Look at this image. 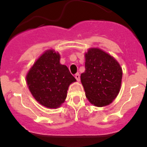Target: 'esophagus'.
I'll list each match as a JSON object with an SVG mask.
<instances>
[{
  "instance_id": "esophagus-1",
  "label": "esophagus",
  "mask_w": 147,
  "mask_h": 147,
  "mask_svg": "<svg viewBox=\"0 0 147 147\" xmlns=\"http://www.w3.org/2000/svg\"><path fill=\"white\" fill-rule=\"evenodd\" d=\"M75 78H76L77 81H78V82L80 81V75H79V73L75 74Z\"/></svg>"
}]
</instances>
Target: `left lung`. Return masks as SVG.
<instances>
[{"instance_id":"obj_1","label":"left lung","mask_w":147,"mask_h":147,"mask_svg":"<svg viewBox=\"0 0 147 147\" xmlns=\"http://www.w3.org/2000/svg\"><path fill=\"white\" fill-rule=\"evenodd\" d=\"M85 58L81 82L87 99L97 107L109 105L120 91L121 67L112 56L98 48L88 49Z\"/></svg>"}]
</instances>
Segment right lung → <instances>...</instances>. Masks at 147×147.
Masks as SVG:
<instances>
[{
  "label": "right lung",
  "instance_id": "right-lung-1",
  "mask_svg": "<svg viewBox=\"0 0 147 147\" xmlns=\"http://www.w3.org/2000/svg\"><path fill=\"white\" fill-rule=\"evenodd\" d=\"M60 55L54 50L45 52L29 70L27 84L35 99L48 108H57L64 102L69 85L76 81L66 65L60 63Z\"/></svg>",
  "mask_w": 147,
  "mask_h": 147
}]
</instances>
